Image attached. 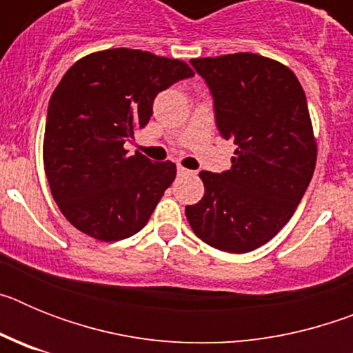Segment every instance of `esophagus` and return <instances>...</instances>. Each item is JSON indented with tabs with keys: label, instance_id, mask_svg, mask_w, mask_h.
<instances>
[{
	"label": "esophagus",
	"instance_id": "34e87169",
	"mask_svg": "<svg viewBox=\"0 0 353 353\" xmlns=\"http://www.w3.org/2000/svg\"><path fill=\"white\" fill-rule=\"evenodd\" d=\"M176 173H179V174H182V176H185V174H191L192 171L185 170V168H182V166H179V168H176Z\"/></svg>",
	"mask_w": 353,
	"mask_h": 353
}]
</instances>
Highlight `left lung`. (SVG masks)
I'll return each instance as SVG.
<instances>
[{
  "mask_svg": "<svg viewBox=\"0 0 353 353\" xmlns=\"http://www.w3.org/2000/svg\"><path fill=\"white\" fill-rule=\"evenodd\" d=\"M214 97L215 123L236 145L232 170L201 171L205 194L187 205L192 232L226 252L267 244L297 210L316 164L305 93L286 65L252 52L194 58Z\"/></svg>",
  "mask_w": 353,
  "mask_h": 353,
  "instance_id": "1",
  "label": "left lung"
}]
</instances>
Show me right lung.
Returning <instances> with one entry per match:
<instances>
[{
    "instance_id": "obj_1",
    "label": "right lung",
    "mask_w": 353,
    "mask_h": 353,
    "mask_svg": "<svg viewBox=\"0 0 353 353\" xmlns=\"http://www.w3.org/2000/svg\"><path fill=\"white\" fill-rule=\"evenodd\" d=\"M180 60L139 49L92 52L56 86L43 132V170L68 223L102 242L138 233L176 176L125 141L148 123L159 92L185 77Z\"/></svg>"
}]
</instances>
